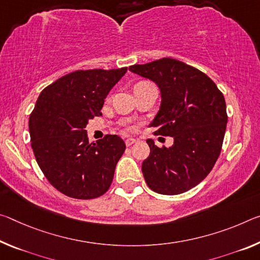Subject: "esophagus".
<instances>
[{"mask_svg": "<svg viewBox=\"0 0 260 260\" xmlns=\"http://www.w3.org/2000/svg\"><path fill=\"white\" fill-rule=\"evenodd\" d=\"M135 142H137V140H135V139H132V138H129V139H126V140H125V143H126V146H127V147H131L132 145H134Z\"/></svg>", "mask_w": 260, "mask_h": 260, "instance_id": "1", "label": "esophagus"}]
</instances>
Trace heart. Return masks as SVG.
I'll use <instances>...</instances> for the list:
<instances>
[{"instance_id":"b5f03b06","label":"heart","mask_w":260,"mask_h":260,"mask_svg":"<svg viewBox=\"0 0 260 260\" xmlns=\"http://www.w3.org/2000/svg\"><path fill=\"white\" fill-rule=\"evenodd\" d=\"M147 84H150V83H148V82H141V83H138L137 85H147ZM135 85V86H137Z\"/></svg>"}]
</instances>
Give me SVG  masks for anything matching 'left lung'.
Listing matches in <instances>:
<instances>
[{"instance_id":"left-lung-1","label":"left lung","mask_w":260,"mask_h":260,"mask_svg":"<svg viewBox=\"0 0 260 260\" xmlns=\"http://www.w3.org/2000/svg\"><path fill=\"white\" fill-rule=\"evenodd\" d=\"M129 71L158 86L159 110L149 126L174 138L169 148L147 140L146 183L159 194L186 192L203 182L220 155L228 121L223 94L206 74L170 57L131 66Z\"/></svg>"}]
</instances>
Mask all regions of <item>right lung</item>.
Masks as SVG:
<instances>
[{
	"label": "right lung",
	"instance_id": "right-lung-1",
	"mask_svg": "<svg viewBox=\"0 0 260 260\" xmlns=\"http://www.w3.org/2000/svg\"><path fill=\"white\" fill-rule=\"evenodd\" d=\"M127 68L76 71L45 88L28 119L37 163L53 186L75 199L108 191L126 149L118 135L90 143L85 127Z\"/></svg>",
	"mask_w": 260,
	"mask_h": 260
}]
</instances>
